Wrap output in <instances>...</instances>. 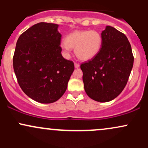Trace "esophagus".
<instances>
[{
    "instance_id": "obj_1",
    "label": "esophagus",
    "mask_w": 148,
    "mask_h": 148,
    "mask_svg": "<svg viewBox=\"0 0 148 148\" xmlns=\"http://www.w3.org/2000/svg\"><path fill=\"white\" fill-rule=\"evenodd\" d=\"M74 67H75V68H79V67H80L79 64V63H76V62H75V63H74Z\"/></svg>"
}]
</instances>
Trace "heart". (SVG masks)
I'll list each match as a JSON object with an SVG mask.
<instances>
[{"mask_svg":"<svg viewBox=\"0 0 148 148\" xmlns=\"http://www.w3.org/2000/svg\"><path fill=\"white\" fill-rule=\"evenodd\" d=\"M102 45V37L95 30H75L60 42V47L69 55L75 48L76 56L82 60H89L99 53Z\"/></svg>","mask_w":148,"mask_h":148,"instance_id":"heart-1","label":"heart"}]
</instances>
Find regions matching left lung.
<instances>
[{
  "label": "left lung",
  "instance_id": "1",
  "mask_svg": "<svg viewBox=\"0 0 148 148\" xmlns=\"http://www.w3.org/2000/svg\"><path fill=\"white\" fill-rule=\"evenodd\" d=\"M99 53L81 64L86 94L93 100L107 102L117 97L126 86L133 67L132 47L125 34L107 25L101 33Z\"/></svg>",
  "mask_w": 148,
  "mask_h": 148
}]
</instances>
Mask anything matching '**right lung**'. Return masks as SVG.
Instances as JSON below:
<instances>
[{
	"label": "right lung",
	"mask_w": 148,
	"mask_h": 148,
	"mask_svg": "<svg viewBox=\"0 0 148 148\" xmlns=\"http://www.w3.org/2000/svg\"><path fill=\"white\" fill-rule=\"evenodd\" d=\"M58 24L41 22L18 37L13 57L18 83L27 96L50 103L63 95L74 70L72 61L62 57Z\"/></svg>",
	"instance_id": "add662e5"
}]
</instances>
